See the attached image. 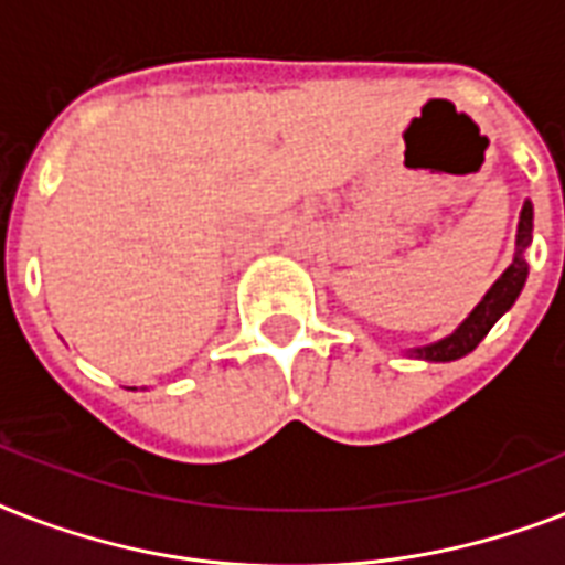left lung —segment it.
I'll use <instances>...</instances> for the list:
<instances>
[{"mask_svg":"<svg viewBox=\"0 0 565 565\" xmlns=\"http://www.w3.org/2000/svg\"><path fill=\"white\" fill-rule=\"evenodd\" d=\"M531 234H534V204H522V213H519V228H516V255H513V264L499 275V281L492 284L490 290L483 292V299L472 308V313L460 322V326L451 331L448 337L437 340V343L416 345V349H407L411 358H419V361L428 363H448L463 358L481 343L483 337L490 334V328L499 322L513 301L519 299V292L527 281V260L525 252L531 246Z\"/></svg>","mask_w":565,"mask_h":565,"instance_id":"obj_1","label":"left lung"}]
</instances>
